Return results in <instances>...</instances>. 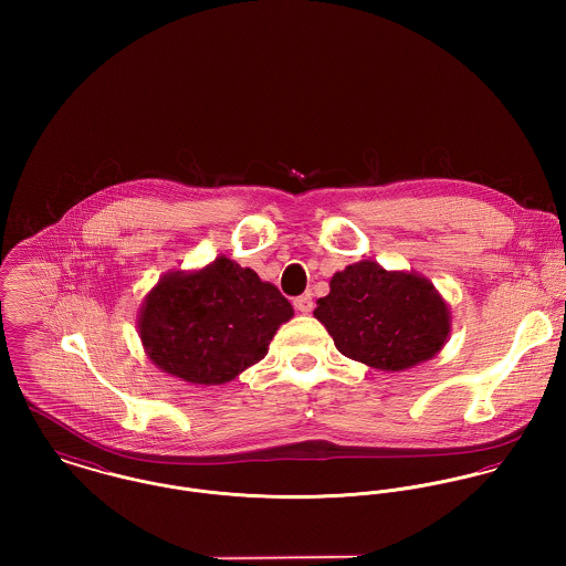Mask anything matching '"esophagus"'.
<instances>
[{"mask_svg": "<svg viewBox=\"0 0 566 566\" xmlns=\"http://www.w3.org/2000/svg\"><path fill=\"white\" fill-rule=\"evenodd\" d=\"M294 307L301 312V314H312L314 312V298L310 294H303L298 298H294Z\"/></svg>", "mask_w": 566, "mask_h": 566, "instance_id": "1", "label": "esophagus"}]
</instances>
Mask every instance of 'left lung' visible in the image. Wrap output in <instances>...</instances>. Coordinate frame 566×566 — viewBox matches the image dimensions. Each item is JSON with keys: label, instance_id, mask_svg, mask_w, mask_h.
Wrapping results in <instances>:
<instances>
[{"label": "left lung", "instance_id": "1", "mask_svg": "<svg viewBox=\"0 0 566 566\" xmlns=\"http://www.w3.org/2000/svg\"><path fill=\"white\" fill-rule=\"evenodd\" d=\"M314 316L348 359L401 373L436 357L451 333V312L436 285L413 270L373 259L335 272Z\"/></svg>", "mask_w": 566, "mask_h": 566}]
</instances>
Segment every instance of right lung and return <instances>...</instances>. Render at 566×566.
Here are the masks:
<instances>
[{
  "instance_id": "obj_1",
  "label": "right lung",
  "mask_w": 566,
  "mask_h": 566,
  "mask_svg": "<svg viewBox=\"0 0 566 566\" xmlns=\"http://www.w3.org/2000/svg\"><path fill=\"white\" fill-rule=\"evenodd\" d=\"M294 310L276 285L220 254L198 270L165 272L139 310V337L163 373L222 386L268 355Z\"/></svg>"
}]
</instances>
